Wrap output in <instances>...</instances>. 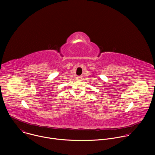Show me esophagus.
Masks as SVG:
<instances>
[{"label":"esophagus","instance_id":"esophagus-1","mask_svg":"<svg viewBox=\"0 0 155 155\" xmlns=\"http://www.w3.org/2000/svg\"><path fill=\"white\" fill-rule=\"evenodd\" d=\"M78 78H80V77H78Z\"/></svg>","mask_w":155,"mask_h":155}]
</instances>
